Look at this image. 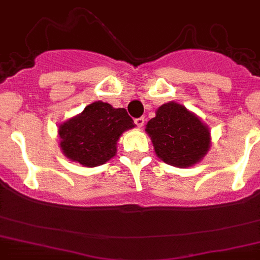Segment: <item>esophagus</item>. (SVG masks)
Here are the masks:
<instances>
[{
    "label": "esophagus",
    "mask_w": 260,
    "mask_h": 260,
    "mask_svg": "<svg viewBox=\"0 0 260 260\" xmlns=\"http://www.w3.org/2000/svg\"><path fill=\"white\" fill-rule=\"evenodd\" d=\"M144 117H139V118H135V123H137L138 127H143L144 126Z\"/></svg>",
    "instance_id": "1"
}]
</instances>
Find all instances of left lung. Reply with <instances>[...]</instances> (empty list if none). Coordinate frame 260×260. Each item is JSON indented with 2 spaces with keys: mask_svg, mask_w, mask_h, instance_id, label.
I'll use <instances>...</instances> for the list:
<instances>
[{
  "mask_svg": "<svg viewBox=\"0 0 260 260\" xmlns=\"http://www.w3.org/2000/svg\"><path fill=\"white\" fill-rule=\"evenodd\" d=\"M157 157L179 169L199 163L211 148V130L202 118L177 102L162 105L145 125Z\"/></svg>",
  "mask_w": 260,
  "mask_h": 260,
  "instance_id": "8db88e82",
  "label": "left lung"
}]
</instances>
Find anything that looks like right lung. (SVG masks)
I'll use <instances>...</instances> for the list:
<instances>
[{
  "label": "right lung",
  "mask_w": 260,
  "mask_h": 260,
  "mask_svg": "<svg viewBox=\"0 0 260 260\" xmlns=\"http://www.w3.org/2000/svg\"><path fill=\"white\" fill-rule=\"evenodd\" d=\"M133 127L135 123L125 108H113L102 101L93 102L58 125L60 149L83 167H97L115 157L118 139Z\"/></svg>",
  "instance_id": "right-lung-1"
}]
</instances>
